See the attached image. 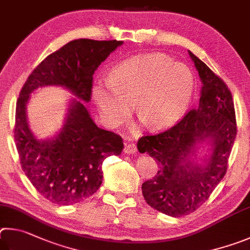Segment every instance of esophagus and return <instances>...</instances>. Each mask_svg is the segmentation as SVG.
Segmentation results:
<instances>
[{
	"label": "esophagus",
	"instance_id": "esophagus-1",
	"mask_svg": "<svg viewBox=\"0 0 250 250\" xmlns=\"http://www.w3.org/2000/svg\"><path fill=\"white\" fill-rule=\"evenodd\" d=\"M124 151H125V154H127V155H133L137 151V147L133 143L126 144L125 148H124Z\"/></svg>",
	"mask_w": 250,
	"mask_h": 250
}]
</instances>
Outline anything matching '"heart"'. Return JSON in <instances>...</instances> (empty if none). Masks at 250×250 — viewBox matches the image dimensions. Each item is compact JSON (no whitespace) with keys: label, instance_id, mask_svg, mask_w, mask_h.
Segmentation results:
<instances>
[{"label":"heart","instance_id":"b5f03b06","mask_svg":"<svg viewBox=\"0 0 250 250\" xmlns=\"http://www.w3.org/2000/svg\"><path fill=\"white\" fill-rule=\"evenodd\" d=\"M193 73L186 64L164 54L133 57L113 68L109 79H100L92 90L100 115L117 126L135 111L150 129L173 125L186 113L194 92Z\"/></svg>","mask_w":250,"mask_h":250}]
</instances>
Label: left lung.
<instances>
[{"mask_svg": "<svg viewBox=\"0 0 250 250\" xmlns=\"http://www.w3.org/2000/svg\"><path fill=\"white\" fill-rule=\"evenodd\" d=\"M201 81L200 103L181 121L165 132L138 139L139 152H147L158 165L156 176L143 183L148 205L167 215L180 217L198 209L208 201L224 178L237 134L233 96L223 79L189 51ZM209 138L212 154L201 167L188 156L198 142Z\"/></svg>", "mask_w": 250, "mask_h": 250, "instance_id": "obj_1", "label": "left lung"}]
</instances>
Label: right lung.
<instances>
[{"label": "right lung", "mask_w": 250, "mask_h": 250, "mask_svg": "<svg viewBox=\"0 0 250 250\" xmlns=\"http://www.w3.org/2000/svg\"><path fill=\"white\" fill-rule=\"evenodd\" d=\"M123 42L76 39L46 57L29 74L16 103L14 138L21 169L43 198L71 205L93 195L102 183V164L121 155L123 139L99 128L80 101L74 100L63 127L54 138L39 142L26 118V103L39 86L62 85L89 102L93 74Z\"/></svg>", "instance_id": "add662e5"}]
</instances>
